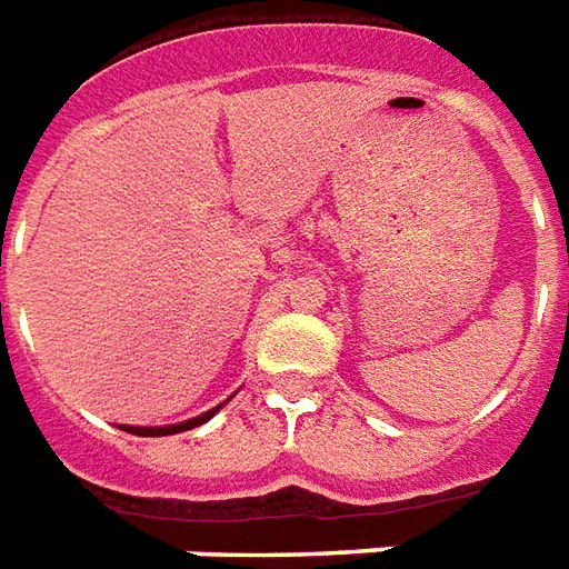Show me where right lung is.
I'll return each instance as SVG.
<instances>
[{
  "label": "right lung",
  "mask_w": 569,
  "mask_h": 569,
  "mask_svg": "<svg viewBox=\"0 0 569 569\" xmlns=\"http://www.w3.org/2000/svg\"><path fill=\"white\" fill-rule=\"evenodd\" d=\"M224 402H231V399H224ZM222 402V406H224ZM222 406L210 408V411H203V415H198V418L191 420H182V423H167V427H121L128 429V432H133V436H173V432H186V429L191 427H200V423H207V420L219 411Z\"/></svg>",
  "instance_id": "obj_1"
}]
</instances>
